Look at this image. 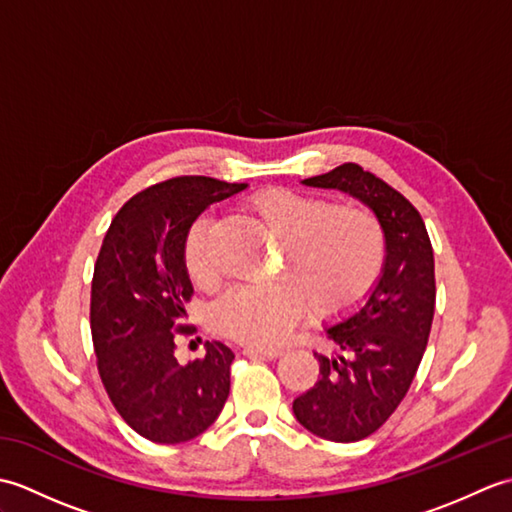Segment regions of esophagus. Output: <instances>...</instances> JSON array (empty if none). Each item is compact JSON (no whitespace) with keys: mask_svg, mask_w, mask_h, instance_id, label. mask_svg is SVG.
Masks as SVG:
<instances>
[{"mask_svg":"<svg viewBox=\"0 0 512 512\" xmlns=\"http://www.w3.org/2000/svg\"><path fill=\"white\" fill-rule=\"evenodd\" d=\"M244 354L248 358H279L284 354V350H279V347H255V345H246L244 347Z\"/></svg>","mask_w":512,"mask_h":512,"instance_id":"1","label":"esophagus"}]
</instances>
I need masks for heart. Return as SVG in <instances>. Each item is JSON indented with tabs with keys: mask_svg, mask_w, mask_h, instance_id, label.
<instances>
[{
	"mask_svg": "<svg viewBox=\"0 0 512 512\" xmlns=\"http://www.w3.org/2000/svg\"><path fill=\"white\" fill-rule=\"evenodd\" d=\"M244 206L279 237L277 275L288 286L228 290L209 312L215 332L259 347L275 345L306 303L317 317H332L356 306L376 286L385 266V233L365 206L328 204L319 195L281 187L253 193ZM209 228L202 217L184 239V270L200 290L220 284Z\"/></svg>",
	"mask_w": 512,
	"mask_h": 512,
	"instance_id": "1",
	"label": "heart"
}]
</instances>
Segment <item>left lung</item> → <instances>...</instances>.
Returning a JSON list of instances; mask_svg holds the SVG:
<instances>
[{
  "mask_svg": "<svg viewBox=\"0 0 512 512\" xmlns=\"http://www.w3.org/2000/svg\"><path fill=\"white\" fill-rule=\"evenodd\" d=\"M303 182L354 195L385 233L383 277L361 310L328 328L339 354H314L319 380L292 402L314 436L358 442L383 427L418 372L436 310L433 248L416 206L356 162Z\"/></svg>",
  "mask_w": 512,
  "mask_h": 512,
  "instance_id": "left-lung-1",
  "label": "left lung"
}]
</instances>
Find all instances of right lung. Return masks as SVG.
<instances>
[{"instance_id":"1","label":"right lung","mask_w":512,"mask_h":512,"mask_svg":"<svg viewBox=\"0 0 512 512\" xmlns=\"http://www.w3.org/2000/svg\"><path fill=\"white\" fill-rule=\"evenodd\" d=\"M248 184L178 176L129 198L116 213L94 264L90 328L96 367L121 418L140 436L178 444L220 416L235 354L220 341L180 365L176 334H191L184 306L193 297L184 239L198 215Z\"/></svg>"}]
</instances>
